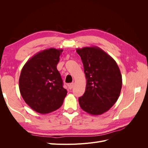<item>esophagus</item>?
<instances>
[{"mask_svg": "<svg viewBox=\"0 0 148 148\" xmlns=\"http://www.w3.org/2000/svg\"><path fill=\"white\" fill-rule=\"evenodd\" d=\"M73 86H74V83H71L68 84V87H69V88L70 89H72V88H73Z\"/></svg>", "mask_w": 148, "mask_h": 148, "instance_id": "obj_1", "label": "esophagus"}]
</instances>
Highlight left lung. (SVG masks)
Listing matches in <instances>:
<instances>
[{
    "mask_svg": "<svg viewBox=\"0 0 148 148\" xmlns=\"http://www.w3.org/2000/svg\"><path fill=\"white\" fill-rule=\"evenodd\" d=\"M86 76V86L79 97L80 107L98 115L109 110L117 102L122 86L119 66L112 57L97 46L77 49Z\"/></svg>",
    "mask_w": 148,
    "mask_h": 148,
    "instance_id": "8db88e82",
    "label": "left lung"
}]
</instances>
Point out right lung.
I'll return each instance as SVG.
<instances>
[{"instance_id": "obj_1", "label": "right lung", "mask_w": 148, "mask_h": 148, "mask_svg": "<svg viewBox=\"0 0 148 148\" xmlns=\"http://www.w3.org/2000/svg\"><path fill=\"white\" fill-rule=\"evenodd\" d=\"M63 49L49 48L36 53L24 65L19 78V89L31 109L44 114L62 106L67 91L57 65Z\"/></svg>"}]
</instances>
